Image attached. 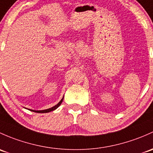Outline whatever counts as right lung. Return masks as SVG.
<instances>
[{"instance_id": "add662e5", "label": "right lung", "mask_w": 153, "mask_h": 153, "mask_svg": "<svg viewBox=\"0 0 153 153\" xmlns=\"http://www.w3.org/2000/svg\"><path fill=\"white\" fill-rule=\"evenodd\" d=\"M63 99H64V97L62 98V100H61V101L60 102H59V103L57 104V105H56L55 106H53V107H52V108H48V109H45V110H42V111H34V110H29L30 111H34V112H36V113H48V112H50V111H54L55 110V109H56L58 107H59V105H61V104H62V101H63Z\"/></svg>"}]
</instances>
